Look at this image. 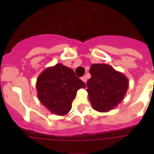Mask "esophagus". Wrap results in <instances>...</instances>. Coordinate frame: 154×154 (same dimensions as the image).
<instances>
[{
  "instance_id": "34e87169",
  "label": "esophagus",
  "mask_w": 154,
  "mask_h": 154,
  "mask_svg": "<svg viewBox=\"0 0 154 154\" xmlns=\"http://www.w3.org/2000/svg\"><path fill=\"white\" fill-rule=\"evenodd\" d=\"M82 81L84 82H86V81H87V79H86V77H85V76H82Z\"/></svg>"
}]
</instances>
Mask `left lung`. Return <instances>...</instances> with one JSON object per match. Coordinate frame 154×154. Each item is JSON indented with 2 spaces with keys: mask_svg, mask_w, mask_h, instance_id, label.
I'll list each match as a JSON object with an SVG mask.
<instances>
[{
  "mask_svg": "<svg viewBox=\"0 0 154 154\" xmlns=\"http://www.w3.org/2000/svg\"><path fill=\"white\" fill-rule=\"evenodd\" d=\"M89 73L86 91L93 109L99 112L112 109L124 98L129 83L126 77L106 64H93Z\"/></svg>",
  "mask_w": 154,
  "mask_h": 154,
  "instance_id": "8db88e82",
  "label": "left lung"
}]
</instances>
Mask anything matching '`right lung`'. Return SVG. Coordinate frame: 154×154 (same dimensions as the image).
<instances>
[{
  "mask_svg": "<svg viewBox=\"0 0 154 154\" xmlns=\"http://www.w3.org/2000/svg\"><path fill=\"white\" fill-rule=\"evenodd\" d=\"M85 87L74 71L62 64L46 69L38 76L36 84L41 103L52 113L59 116L69 112L76 92Z\"/></svg>",
  "mask_w": 154,
  "mask_h": 154,
  "instance_id": "add662e5",
  "label": "right lung"
}]
</instances>
